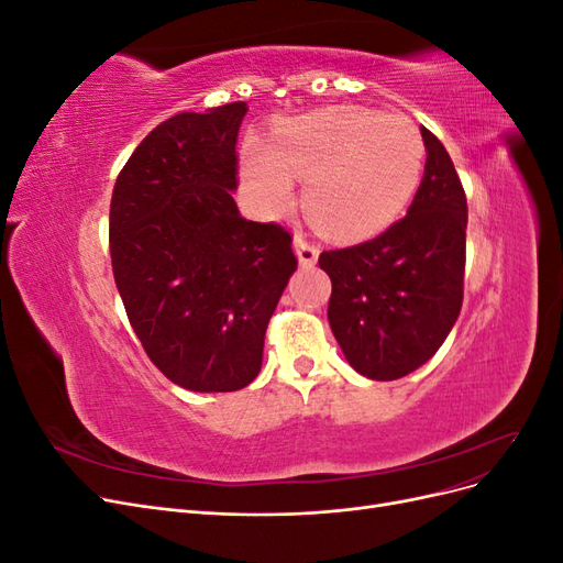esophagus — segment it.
I'll return each instance as SVG.
<instances>
[{
  "label": "esophagus",
  "instance_id": "esophagus-1",
  "mask_svg": "<svg viewBox=\"0 0 563 563\" xmlns=\"http://www.w3.org/2000/svg\"><path fill=\"white\" fill-rule=\"evenodd\" d=\"M294 249H296V253H298V261H300L302 267H312V265L317 263V258H319V244L310 242L308 236L296 234Z\"/></svg>",
  "mask_w": 563,
  "mask_h": 563
}]
</instances>
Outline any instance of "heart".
Returning a JSON list of instances; mask_svg holds the SVG:
<instances>
[{
  "label": "heart",
  "instance_id": "heart-1",
  "mask_svg": "<svg viewBox=\"0 0 563 563\" xmlns=\"http://www.w3.org/2000/svg\"><path fill=\"white\" fill-rule=\"evenodd\" d=\"M424 143L399 114L333 108L291 119L277 129L272 150L251 143L242 176L267 211L294 199L291 176L308 180L305 209L335 240H364L385 230L418 187Z\"/></svg>",
  "mask_w": 563,
  "mask_h": 563
}]
</instances>
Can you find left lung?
<instances>
[{"label": "left lung", "instance_id": "1", "mask_svg": "<svg viewBox=\"0 0 563 563\" xmlns=\"http://www.w3.org/2000/svg\"><path fill=\"white\" fill-rule=\"evenodd\" d=\"M428 162L406 216L368 242L323 251L329 323L350 366L397 380L441 347L463 308L467 197L446 147L420 129Z\"/></svg>", "mask_w": 563, "mask_h": 563}]
</instances>
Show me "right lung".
Wrapping results in <instances>:
<instances>
[{
	"label": "right lung",
	"instance_id": "right-lung-1",
	"mask_svg": "<svg viewBox=\"0 0 563 563\" xmlns=\"http://www.w3.org/2000/svg\"><path fill=\"white\" fill-rule=\"evenodd\" d=\"M246 103L180 112L152 129L117 176L110 255L150 362L192 391L258 376L267 321L298 261L277 223L242 218L236 133Z\"/></svg>",
	"mask_w": 563,
	"mask_h": 563
}]
</instances>
